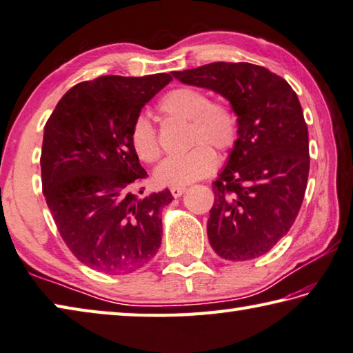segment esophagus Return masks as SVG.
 Here are the masks:
<instances>
[{"label":"esophagus","instance_id":"obj_1","mask_svg":"<svg viewBox=\"0 0 353 353\" xmlns=\"http://www.w3.org/2000/svg\"><path fill=\"white\" fill-rule=\"evenodd\" d=\"M185 186H171V194L172 197H181L185 192Z\"/></svg>","mask_w":353,"mask_h":353}]
</instances>
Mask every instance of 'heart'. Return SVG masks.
Instances as JSON below:
<instances>
[{
	"label": "heart",
	"instance_id": "heart-1",
	"mask_svg": "<svg viewBox=\"0 0 353 353\" xmlns=\"http://www.w3.org/2000/svg\"><path fill=\"white\" fill-rule=\"evenodd\" d=\"M159 110L176 119L191 122L190 142L196 143L183 154L167 157L156 168L154 181L162 186H185L210 176L217 167V156L208 143L225 151L237 141L236 114L225 103L211 102L202 90L192 87L171 90L159 102ZM130 142L136 156L143 162L153 163L161 157V145L148 116L136 117Z\"/></svg>",
	"mask_w": 353,
	"mask_h": 353
}]
</instances>
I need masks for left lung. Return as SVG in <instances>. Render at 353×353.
Instances as JSON below:
<instances>
[{
	"label": "left lung",
	"instance_id": "8db88e82",
	"mask_svg": "<svg viewBox=\"0 0 353 353\" xmlns=\"http://www.w3.org/2000/svg\"><path fill=\"white\" fill-rule=\"evenodd\" d=\"M171 74L223 96L237 116V141L212 182L206 230L222 259H257L291 230L305 197L309 134L296 93L250 62H212Z\"/></svg>",
	"mask_w": 353,
	"mask_h": 353
}]
</instances>
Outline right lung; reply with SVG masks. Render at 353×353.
<instances>
[{
	"label": "right lung",
	"instance_id": "right-lung-1",
	"mask_svg": "<svg viewBox=\"0 0 353 353\" xmlns=\"http://www.w3.org/2000/svg\"><path fill=\"white\" fill-rule=\"evenodd\" d=\"M171 81L157 73L81 82L62 96L44 127L47 206L68 250L98 272L137 271L161 248V211L172 196L170 190L142 199L131 192L148 174L130 133L145 103Z\"/></svg>",
	"mask_w": 353,
	"mask_h": 353
}]
</instances>
